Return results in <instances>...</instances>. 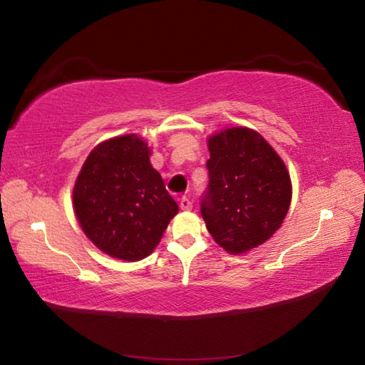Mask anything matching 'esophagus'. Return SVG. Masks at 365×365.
Returning <instances> with one entry per match:
<instances>
[{"instance_id":"34e87169","label":"esophagus","mask_w":365,"mask_h":365,"mask_svg":"<svg viewBox=\"0 0 365 365\" xmlns=\"http://www.w3.org/2000/svg\"><path fill=\"white\" fill-rule=\"evenodd\" d=\"M180 208H182V210H191V208H192V202L187 196L180 197Z\"/></svg>"}]
</instances>
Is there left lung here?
Returning <instances> with one entry per match:
<instances>
[{
  "label": "left lung",
  "instance_id": "1",
  "mask_svg": "<svg viewBox=\"0 0 365 365\" xmlns=\"http://www.w3.org/2000/svg\"><path fill=\"white\" fill-rule=\"evenodd\" d=\"M208 185L200 213L232 254L262 245L281 227L292 199L284 161L257 131L235 127L208 139Z\"/></svg>",
  "mask_w": 365,
  "mask_h": 365
}]
</instances>
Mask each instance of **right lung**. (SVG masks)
<instances>
[{
	"label": "right lung",
	"instance_id": "add662e5",
	"mask_svg": "<svg viewBox=\"0 0 365 365\" xmlns=\"http://www.w3.org/2000/svg\"><path fill=\"white\" fill-rule=\"evenodd\" d=\"M149 157V147L136 135L108 139L89 153L76 178V218L91 242L111 257H147L178 212Z\"/></svg>",
	"mask_w": 365,
	"mask_h": 365
}]
</instances>
